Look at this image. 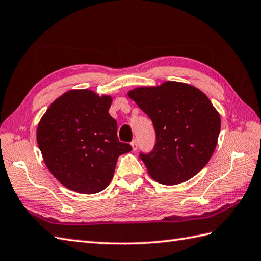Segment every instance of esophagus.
<instances>
[{"mask_svg": "<svg viewBox=\"0 0 261 261\" xmlns=\"http://www.w3.org/2000/svg\"><path fill=\"white\" fill-rule=\"evenodd\" d=\"M130 144H132L133 150L136 151V150H137V146H138V143H137V140H136V138H135V140H133V141H132Z\"/></svg>", "mask_w": 261, "mask_h": 261, "instance_id": "esophagus-1", "label": "esophagus"}]
</instances>
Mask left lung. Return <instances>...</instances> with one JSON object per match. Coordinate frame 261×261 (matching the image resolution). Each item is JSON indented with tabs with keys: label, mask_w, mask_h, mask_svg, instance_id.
<instances>
[{
	"label": "left lung",
	"mask_w": 261,
	"mask_h": 261,
	"mask_svg": "<svg viewBox=\"0 0 261 261\" xmlns=\"http://www.w3.org/2000/svg\"><path fill=\"white\" fill-rule=\"evenodd\" d=\"M150 117L155 144L140 152L148 173L163 185L185 182L210 161L220 135L221 119L206 95L189 84L169 81L128 93Z\"/></svg>",
	"instance_id": "8db88e82"
}]
</instances>
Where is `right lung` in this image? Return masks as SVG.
<instances>
[{
	"mask_svg": "<svg viewBox=\"0 0 261 261\" xmlns=\"http://www.w3.org/2000/svg\"><path fill=\"white\" fill-rule=\"evenodd\" d=\"M110 106L108 95L72 90L42 116L37 129L39 150L51 174L68 189L103 190L114 177L117 159L132 151L130 144L118 140Z\"/></svg>",
	"mask_w": 261,
	"mask_h": 261,
	"instance_id": "add662e5",
	"label": "right lung"
}]
</instances>
